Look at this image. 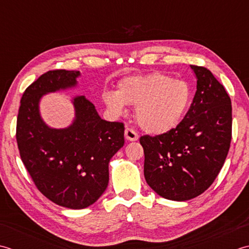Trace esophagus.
Here are the masks:
<instances>
[{"mask_svg":"<svg viewBox=\"0 0 249 249\" xmlns=\"http://www.w3.org/2000/svg\"><path fill=\"white\" fill-rule=\"evenodd\" d=\"M124 136L126 141H130V142H134V141H138L139 140V135L136 132L131 129V128H125L124 130Z\"/></svg>","mask_w":249,"mask_h":249,"instance_id":"obj_1","label":"esophagus"}]
</instances>
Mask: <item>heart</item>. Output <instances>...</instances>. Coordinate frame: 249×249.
<instances>
[{"instance_id": "obj_1", "label": "heart", "mask_w": 249, "mask_h": 249, "mask_svg": "<svg viewBox=\"0 0 249 249\" xmlns=\"http://www.w3.org/2000/svg\"><path fill=\"white\" fill-rule=\"evenodd\" d=\"M191 99L188 83L159 72L126 76L119 80L117 91L103 93L104 104L116 116L125 113L126 104L135 106L139 125L154 135L175 130L188 111Z\"/></svg>"}]
</instances>
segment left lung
<instances>
[{
    "instance_id": "obj_1",
    "label": "left lung",
    "mask_w": 249,
    "mask_h": 249,
    "mask_svg": "<svg viewBox=\"0 0 249 249\" xmlns=\"http://www.w3.org/2000/svg\"><path fill=\"white\" fill-rule=\"evenodd\" d=\"M196 92L179 125L169 133L144 135V176L157 195L188 201L214 182L230 148L232 106L224 86L210 70L190 65Z\"/></svg>"
}]
</instances>
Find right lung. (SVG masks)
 Masks as SVG:
<instances>
[{
  "mask_svg": "<svg viewBox=\"0 0 249 249\" xmlns=\"http://www.w3.org/2000/svg\"><path fill=\"white\" fill-rule=\"evenodd\" d=\"M78 77L79 71H49L30 85L20 101L16 134L20 157L37 189L72 210L92 205L103 195L109 161L124 144V124L103 120L84 95L71 100L75 115L69 126L45 123L43 96L76 88Z\"/></svg>",
  "mask_w": 249,
  "mask_h": 249,
  "instance_id": "right-lung-1",
  "label": "right lung"
}]
</instances>
